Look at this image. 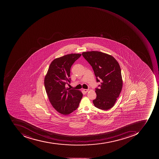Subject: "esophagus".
I'll return each mask as SVG.
<instances>
[{"mask_svg": "<svg viewBox=\"0 0 159 159\" xmlns=\"http://www.w3.org/2000/svg\"><path fill=\"white\" fill-rule=\"evenodd\" d=\"M89 91V89H83V91L84 92V93H85L88 92Z\"/></svg>", "mask_w": 159, "mask_h": 159, "instance_id": "34e87169", "label": "esophagus"}]
</instances>
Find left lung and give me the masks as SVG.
I'll return each mask as SVG.
<instances>
[{
	"label": "left lung",
	"mask_w": 159,
	"mask_h": 159,
	"mask_svg": "<svg viewBox=\"0 0 159 159\" xmlns=\"http://www.w3.org/2000/svg\"><path fill=\"white\" fill-rule=\"evenodd\" d=\"M82 55L92 67L97 82H102L96 88L97 98L93 101L99 109L112 108L122 90L123 80L120 65L112 55L98 51L83 52Z\"/></svg>",
	"instance_id": "8db88e82"
}]
</instances>
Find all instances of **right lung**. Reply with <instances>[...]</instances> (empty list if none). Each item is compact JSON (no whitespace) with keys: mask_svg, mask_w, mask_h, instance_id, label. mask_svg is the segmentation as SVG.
<instances>
[{"mask_svg":"<svg viewBox=\"0 0 159 159\" xmlns=\"http://www.w3.org/2000/svg\"><path fill=\"white\" fill-rule=\"evenodd\" d=\"M81 54L72 53L53 60L44 78V86L49 101L53 108L64 115L78 108L83 93L78 90L66 87L70 83V69Z\"/></svg>","mask_w":159,"mask_h":159,"instance_id":"obj_1","label":"right lung"}]
</instances>
